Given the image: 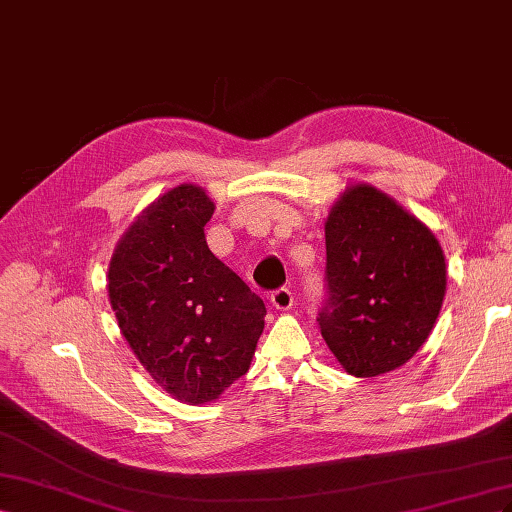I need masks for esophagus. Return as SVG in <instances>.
<instances>
[{"mask_svg": "<svg viewBox=\"0 0 512 512\" xmlns=\"http://www.w3.org/2000/svg\"><path fill=\"white\" fill-rule=\"evenodd\" d=\"M270 302H272L274 309H279V311H289L291 306H294V294H291V291H289L287 287H281V289L272 291Z\"/></svg>", "mask_w": 512, "mask_h": 512, "instance_id": "1", "label": "esophagus"}]
</instances>
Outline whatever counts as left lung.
Returning <instances> with one entry per match:
<instances>
[{
    "instance_id": "obj_1",
    "label": "left lung",
    "mask_w": 512,
    "mask_h": 512,
    "mask_svg": "<svg viewBox=\"0 0 512 512\" xmlns=\"http://www.w3.org/2000/svg\"><path fill=\"white\" fill-rule=\"evenodd\" d=\"M326 285L317 321L330 352L349 375H384L433 330L446 294L444 251L392 197L347 186L326 218Z\"/></svg>"
}]
</instances>
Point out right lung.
<instances>
[{
    "label": "right lung",
    "mask_w": 512,
    "mask_h": 512,
    "mask_svg": "<svg viewBox=\"0 0 512 512\" xmlns=\"http://www.w3.org/2000/svg\"><path fill=\"white\" fill-rule=\"evenodd\" d=\"M214 201L180 184L126 229L109 264V300L143 369L173 399L201 405L242 377L266 304L208 248Z\"/></svg>",
    "instance_id": "right-lung-1"
}]
</instances>
